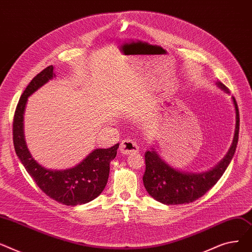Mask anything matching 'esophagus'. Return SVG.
<instances>
[{"instance_id":"34e87169","label":"esophagus","mask_w":252,"mask_h":252,"mask_svg":"<svg viewBox=\"0 0 252 252\" xmlns=\"http://www.w3.org/2000/svg\"><path fill=\"white\" fill-rule=\"evenodd\" d=\"M120 152L123 155H129L132 153L138 152V145L136 141L132 139H124L120 144Z\"/></svg>"}]
</instances>
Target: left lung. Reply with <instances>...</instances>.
Returning a JSON list of instances; mask_svg holds the SVG:
<instances>
[{
	"label": "left lung",
	"mask_w": 252,
	"mask_h": 252,
	"mask_svg": "<svg viewBox=\"0 0 252 252\" xmlns=\"http://www.w3.org/2000/svg\"><path fill=\"white\" fill-rule=\"evenodd\" d=\"M216 84L229 94V90L223 83L217 81ZM232 101L236 116L233 140L226 156L212 169L204 172L182 171L162 158L155 146L145 153V172L142 180L147 193L154 199L168 205L189 203L201 197L220 180L231 162L238 143L239 111L234 97Z\"/></svg>",
	"instance_id": "left-lung-1"
}]
</instances>
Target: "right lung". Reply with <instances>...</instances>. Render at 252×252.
<instances>
[{
  "mask_svg": "<svg viewBox=\"0 0 252 252\" xmlns=\"http://www.w3.org/2000/svg\"><path fill=\"white\" fill-rule=\"evenodd\" d=\"M54 77V67L49 66L37 74L23 92L15 111L13 142L18 158L44 193L58 202L74 206L94 200L105 189L110 164L116 158L119 143L110 149H95L78 165L65 170L48 169L32 158L24 136L25 108L28 97Z\"/></svg>",
  "mask_w": 252,
  "mask_h": 252,
  "instance_id": "obj_1",
  "label": "right lung"
}]
</instances>
